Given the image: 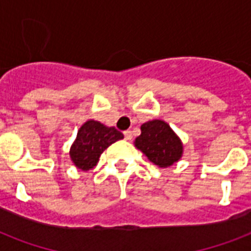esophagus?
<instances>
[{"label": "esophagus", "instance_id": "34e87169", "mask_svg": "<svg viewBox=\"0 0 251 251\" xmlns=\"http://www.w3.org/2000/svg\"><path fill=\"white\" fill-rule=\"evenodd\" d=\"M124 135H125L126 141H131V138H133V134H131V131H130V130H126V131H124Z\"/></svg>", "mask_w": 251, "mask_h": 251}]
</instances>
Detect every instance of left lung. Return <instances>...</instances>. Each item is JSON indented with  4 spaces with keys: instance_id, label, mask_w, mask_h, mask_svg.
Listing matches in <instances>:
<instances>
[{
    "instance_id": "left-lung-1",
    "label": "left lung",
    "mask_w": 251,
    "mask_h": 251,
    "mask_svg": "<svg viewBox=\"0 0 251 251\" xmlns=\"http://www.w3.org/2000/svg\"><path fill=\"white\" fill-rule=\"evenodd\" d=\"M141 131L134 145L155 165L168 168L182 157V142L165 121L152 120L145 122L141 126Z\"/></svg>"
}]
</instances>
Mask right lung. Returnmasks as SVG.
Here are the masks:
<instances>
[{"label": "right lung", "mask_w": 251, "mask_h": 251, "mask_svg": "<svg viewBox=\"0 0 251 251\" xmlns=\"http://www.w3.org/2000/svg\"><path fill=\"white\" fill-rule=\"evenodd\" d=\"M124 138L116 127H108L95 120H88L78 130L75 141L70 147V159L80 171H90L96 167L99 157L112 143Z\"/></svg>", "instance_id": "1"}]
</instances>
